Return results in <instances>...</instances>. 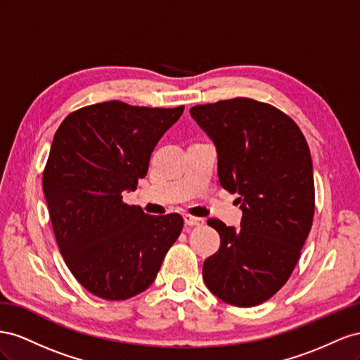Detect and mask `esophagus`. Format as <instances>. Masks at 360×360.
<instances>
[{"mask_svg":"<svg viewBox=\"0 0 360 360\" xmlns=\"http://www.w3.org/2000/svg\"><path fill=\"white\" fill-rule=\"evenodd\" d=\"M184 220H186V224H188V226H202L205 223L203 219L194 217V215H190V214L184 215Z\"/></svg>","mask_w":360,"mask_h":360,"instance_id":"obj_1","label":"esophagus"}]
</instances>
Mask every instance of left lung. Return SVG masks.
Returning <instances> with one entry per match:
<instances>
[{
    "label": "left lung",
    "instance_id": "obj_1",
    "mask_svg": "<svg viewBox=\"0 0 360 360\" xmlns=\"http://www.w3.org/2000/svg\"><path fill=\"white\" fill-rule=\"evenodd\" d=\"M217 149L219 181L238 193L241 229L217 219L220 249L203 281L224 303L250 307L290 279L309 235L315 188L309 146L295 122L270 104L233 98L190 108Z\"/></svg>",
    "mask_w": 360,
    "mask_h": 360
}]
</instances>
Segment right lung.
I'll return each mask as SVG.
<instances>
[{
  "label": "right lung",
  "instance_id": "add662e5",
  "mask_svg": "<svg viewBox=\"0 0 360 360\" xmlns=\"http://www.w3.org/2000/svg\"><path fill=\"white\" fill-rule=\"evenodd\" d=\"M182 111L108 101L70 112L56 132L42 178L49 219L68 269L101 299L148 290L182 231L179 214L148 215L122 200Z\"/></svg>",
  "mask_w": 360,
  "mask_h": 360
}]
</instances>
